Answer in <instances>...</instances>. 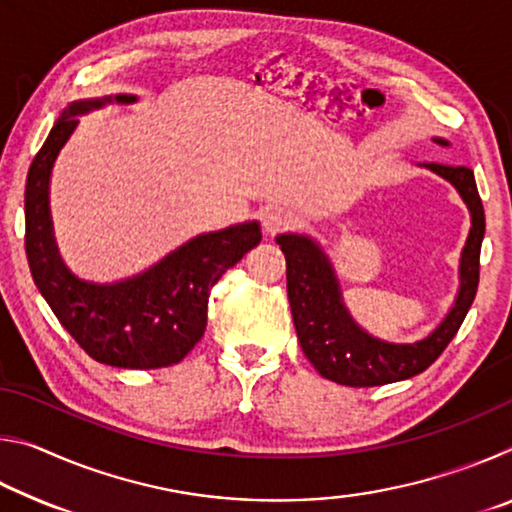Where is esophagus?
<instances>
[{"label":"esophagus","mask_w":512,"mask_h":512,"mask_svg":"<svg viewBox=\"0 0 512 512\" xmlns=\"http://www.w3.org/2000/svg\"><path fill=\"white\" fill-rule=\"evenodd\" d=\"M291 223V214L282 207H266L262 212V228L266 235H277V232L287 230Z\"/></svg>","instance_id":"esophagus-1"}]
</instances>
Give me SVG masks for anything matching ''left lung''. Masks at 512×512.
I'll list each match as a JSON object with an SVG mask.
<instances>
[{
	"mask_svg": "<svg viewBox=\"0 0 512 512\" xmlns=\"http://www.w3.org/2000/svg\"><path fill=\"white\" fill-rule=\"evenodd\" d=\"M449 146L443 137H433ZM420 167L454 185L470 210V232L458 262L454 305L427 336L413 343H391L366 332L343 302L339 275L314 237L282 232L275 241L287 257V293L302 352L320 375L341 386H381L420 375L454 339L479 287V257L485 235V214L472 169L424 162Z\"/></svg>",
	"mask_w": 512,
	"mask_h": 512,
	"instance_id": "left-lung-1",
	"label": "left lung"
}]
</instances>
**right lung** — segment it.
Instances as JSON below:
<instances>
[{
    "instance_id": "1",
    "label": "right lung",
    "mask_w": 512,
    "mask_h": 512,
    "mask_svg": "<svg viewBox=\"0 0 512 512\" xmlns=\"http://www.w3.org/2000/svg\"><path fill=\"white\" fill-rule=\"evenodd\" d=\"M135 94H108L67 103L33 158L24 192L29 268L42 298L74 341L94 361L115 368L173 366L201 341L207 298L219 277L262 241L257 221L203 232L158 259L142 273L117 282H90L60 257L49 207L51 171L79 126V117L108 103H135Z\"/></svg>"
}]
</instances>
